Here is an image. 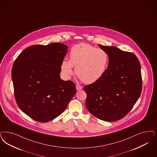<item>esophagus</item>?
<instances>
[{"label":"esophagus","mask_w":157,"mask_h":157,"mask_svg":"<svg viewBox=\"0 0 157 157\" xmlns=\"http://www.w3.org/2000/svg\"><path fill=\"white\" fill-rule=\"evenodd\" d=\"M76 90L79 91V90H81L82 89V86H81V85H77L76 86Z\"/></svg>","instance_id":"obj_1"}]
</instances>
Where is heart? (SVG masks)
<instances>
[{
    "instance_id": "obj_1",
    "label": "heart",
    "mask_w": 157,
    "mask_h": 157,
    "mask_svg": "<svg viewBox=\"0 0 157 157\" xmlns=\"http://www.w3.org/2000/svg\"><path fill=\"white\" fill-rule=\"evenodd\" d=\"M108 53L91 44L79 43L70 50V59H63L61 63L63 75L69 78L75 67V73L82 81L92 84L100 80L108 68Z\"/></svg>"
}]
</instances>
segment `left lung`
<instances>
[{
    "label": "left lung",
    "mask_w": 157,
    "mask_h": 157,
    "mask_svg": "<svg viewBox=\"0 0 157 157\" xmlns=\"http://www.w3.org/2000/svg\"><path fill=\"white\" fill-rule=\"evenodd\" d=\"M98 46L109 55L108 68L100 80L84 87L86 107L98 119L115 121L129 113L140 96V64L131 52L114 46Z\"/></svg>",
    "instance_id": "left-lung-1"
}]
</instances>
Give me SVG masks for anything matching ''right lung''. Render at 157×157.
<instances>
[{
  "instance_id": "1",
  "label": "right lung",
  "mask_w": 157,
  "mask_h": 157,
  "mask_svg": "<svg viewBox=\"0 0 157 157\" xmlns=\"http://www.w3.org/2000/svg\"><path fill=\"white\" fill-rule=\"evenodd\" d=\"M67 48L60 43L33 45L13 63L11 78L17 104L36 121L46 122L59 116L76 92L73 82L59 77Z\"/></svg>"
}]
</instances>
